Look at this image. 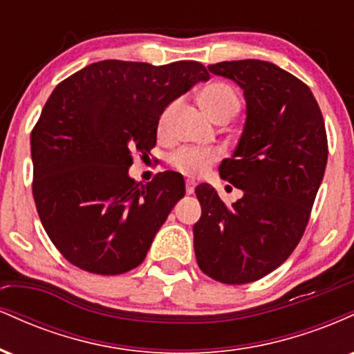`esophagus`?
Returning a JSON list of instances; mask_svg holds the SVG:
<instances>
[{"label": "esophagus", "mask_w": 354, "mask_h": 354, "mask_svg": "<svg viewBox=\"0 0 354 354\" xmlns=\"http://www.w3.org/2000/svg\"><path fill=\"white\" fill-rule=\"evenodd\" d=\"M194 186H196L194 180H186V193L193 194L194 193Z\"/></svg>", "instance_id": "1"}]
</instances>
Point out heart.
<instances>
[{
    "mask_svg": "<svg viewBox=\"0 0 354 354\" xmlns=\"http://www.w3.org/2000/svg\"><path fill=\"white\" fill-rule=\"evenodd\" d=\"M198 103L203 108V111L208 115L213 121H218L219 118L226 115H236L239 109V98L233 88L226 83H211L206 88L201 89L200 96H198ZM176 109V103H169L163 111H161L160 118H158L156 131L158 136H166L168 133L169 121ZM219 160L218 149H198V148H188L183 146L178 148L176 151L169 154L168 161L176 171L188 176H200L209 168L211 165L216 163Z\"/></svg>",
    "mask_w": 354,
    "mask_h": 354,
    "instance_id": "1",
    "label": "heart"
}]
</instances>
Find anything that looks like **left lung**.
Segmentation results:
<instances>
[{
  "label": "left lung",
  "instance_id": "1",
  "mask_svg": "<svg viewBox=\"0 0 354 354\" xmlns=\"http://www.w3.org/2000/svg\"><path fill=\"white\" fill-rule=\"evenodd\" d=\"M208 70L245 91V129L233 156L219 165L223 180L243 196L226 206L209 185L196 186L194 253L209 278L246 284L298 246L326 168V128L311 89L273 63L223 61Z\"/></svg>",
  "mask_w": 354,
  "mask_h": 354
}]
</instances>
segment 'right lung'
<instances>
[{
	"mask_svg": "<svg viewBox=\"0 0 354 354\" xmlns=\"http://www.w3.org/2000/svg\"><path fill=\"white\" fill-rule=\"evenodd\" d=\"M206 80L198 61L106 59L55 88L31 131L33 198L44 231L71 265L121 274L143 263L185 196V180L165 171L141 185L128 168L133 154L156 146L161 111Z\"/></svg>",
	"mask_w": 354,
	"mask_h": 354,
	"instance_id": "1",
	"label": "right lung"
}]
</instances>
